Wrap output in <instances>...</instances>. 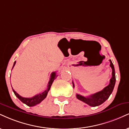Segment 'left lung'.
<instances>
[{"label": "left lung", "instance_id": "left-lung-1", "mask_svg": "<svg viewBox=\"0 0 129 129\" xmlns=\"http://www.w3.org/2000/svg\"><path fill=\"white\" fill-rule=\"evenodd\" d=\"M110 61V66L112 68V78L110 79V82H109V85L106 87H105L101 91L98 92L93 94L90 95L88 97H84L81 95L77 94L76 96L78 99L80 100L83 102L87 103L89 106H97L100 105L102 104L103 102H105L109 98V96L112 93L113 91L114 86H115V69H114V66L113 63H112V61L109 60ZM73 87L74 86V82H72Z\"/></svg>", "mask_w": 129, "mask_h": 129}]
</instances>
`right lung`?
Wrapping results in <instances>:
<instances>
[{"instance_id": "right-lung-1", "label": "right lung", "mask_w": 129, "mask_h": 129, "mask_svg": "<svg viewBox=\"0 0 129 129\" xmlns=\"http://www.w3.org/2000/svg\"><path fill=\"white\" fill-rule=\"evenodd\" d=\"M15 63H16V61L14 62L13 67H12V68L14 67ZM57 77V75H56V73H55V72H52L51 74V78H50V81H49V82H48V84L47 90H45V91H43L42 93H39V94H38L35 95V96L32 97V98H23V97L21 96L20 95H19L17 93L13 88H12V90H13L14 93V94H15V96H17V98H18L19 99H20V101L22 102L25 103V104L27 105L28 106H33L35 105H36L39 104V103H40L41 102H42L43 100L44 99H45V98L47 96L48 92L49 91V90H50V89L51 88V86L52 82H53L54 80Z\"/></svg>"}]
</instances>
